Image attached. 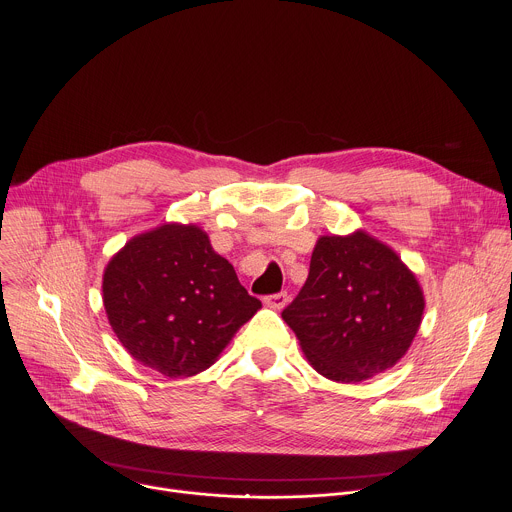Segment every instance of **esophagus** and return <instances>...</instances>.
I'll use <instances>...</instances> for the list:
<instances>
[{"label":"esophagus","mask_w":512,"mask_h":512,"mask_svg":"<svg viewBox=\"0 0 512 512\" xmlns=\"http://www.w3.org/2000/svg\"><path fill=\"white\" fill-rule=\"evenodd\" d=\"M287 291H277V294H271V296H265V304L269 306V308H273V310H281V308H285V304H287Z\"/></svg>","instance_id":"obj_1"}]
</instances>
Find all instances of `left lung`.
Listing matches in <instances>:
<instances>
[{"label": "left lung", "mask_w": 512, "mask_h": 512, "mask_svg": "<svg viewBox=\"0 0 512 512\" xmlns=\"http://www.w3.org/2000/svg\"><path fill=\"white\" fill-rule=\"evenodd\" d=\"M423 306L419 283L397 253L356 233L316 243L308 279L281 318L320 375L356 383L407 352Z\"/></svg>", "instance_id": "8db88e82"}]
</instances>
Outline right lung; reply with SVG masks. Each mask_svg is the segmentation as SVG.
Segmentation results:
<instances>
[{"label": "right lung", "mask_w": 512, "mask_h": 512, "mask_svg": "<svg viewBox=\"0 0 512 512\" xmlns=\"http://www.w3.org/2000/svg\"><path fill=\"white\" fill-rule=\"evenodd\" d=\"M103 302L127 352L172 379L208 369L261 308L194 225L131 239L105 269Z\"/></svg>", "instance_id": "right-lung-1"}]
</instances>
